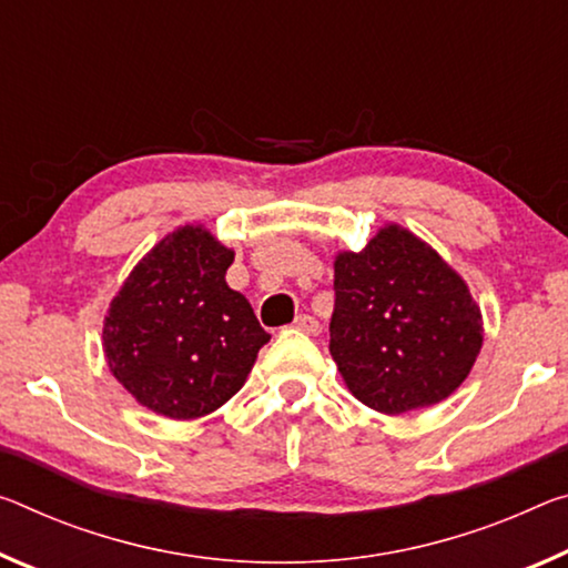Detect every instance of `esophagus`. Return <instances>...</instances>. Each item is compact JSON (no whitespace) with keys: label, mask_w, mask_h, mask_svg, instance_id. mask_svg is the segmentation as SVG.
<instances>
[{"label":"esophagus","mask_w":568,"mask_h":568,"mask_svg":"<svg viewBox=\"0 0 568 568\" xmlns=\"http://www.w3.org/2000/svg\"><path fill=\"white\" fill-rule=\"evenodd\" d=\"M293 328H298L303 333H308V336H313V333L321 331V323L313 316H308V313H301V316H295Z\"/></svg>","instance_id":"1"}]
</instances>
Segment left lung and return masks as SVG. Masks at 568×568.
<instances>
[{
    "instance_id": "left-lung-1",
    "label": "left lung",
    "mask_w": 568,
    "mask_h": 568,
    "mask_svg": "<svg viewBox=\"0 0 568 568\" xmlns=\"http://www.w3.org/2000/svg\"><path fill=\"white\" fill-rule=\"evenodd\" d=\"M333 267L328 348L358 402L402 414L465 382L483 346L480 308L435 250L389 224Z\"/></svg>"
}]
</instances>
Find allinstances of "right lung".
Returning a JSON list of instances; mask_svg holds the SVG:
<instances>
[{
    "mask_svg": "<svg viewBox=\"0 0 568 568\" xmlns=\"http://www.w3.org/2000/svg\"><path fill=\"white\" fill-rule=\"evenodd\" d=\"M235 252L204 227L161 240L115 295L103 351L115 379L169 419H196L245 384L270 336L224 281Z\"/></svg>",
    "mask_w": 568,
    "mask_h": 568,
    "instance_id": "add662e5",
    "label": "right lung"
}]
</instances>
